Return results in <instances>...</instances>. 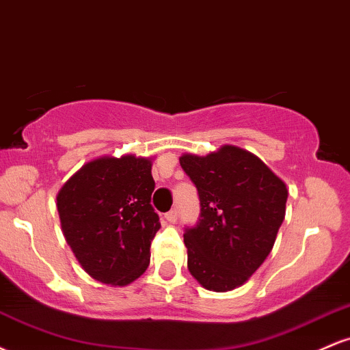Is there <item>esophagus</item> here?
<instances>
[{
	"instance_id": "34e87169",
	"label": "esophagus",
	"mask_w": 350,
	"mask_h": 350,
	"mask_svg": "<svg viewBox=\"0 0 350 350\" xmlns=\"http://www.w3.org/2000/svg\"><path fill=\"white\" fill-rule=\"evenodd\" d=\"M164 219H166L170 224H174L176 220H178V211H176V208H172V211L166 212V214H164Z\"/></svg>"
}]
</instances>
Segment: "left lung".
Here are the masks:
<instances>
[{
	"label": "left lung",
	"mask_w": 350,
	"mask_h": 350,
	"mask_svg": "<svg viewBox=\"0 0 350 350\" xmlns=\"http://www.w3.org/2000/svg\"><path fill=\"white\" fill-rule=\"evenodd\" d=\"M179 163L200 206L196 226L184 228L189 271L206 290H234L270 255L286 186L262 159L230 144L207 156L184 154Z\"/></svg>",
	"instance_id": "obj_1"
}]
</instances>
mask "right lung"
Here are the masks:
<instances>
[{"label": "right lung", "mask_w": 350, "mask_h": 350, "mask_svg": "<svg viewBox=\"0 0 350 350\" xmlns=\"http://www.w3.org/2000/svg\"><path fill=\"white\" fill-rule=\"evenodd\" d=\"M151 161L136 156L87 163L64 184L57 211L64 237L94 280L124 286L150 265V247L159 230L151 206Z\"/></svg>", "instance_id": "add662e5"}]
</instances>
